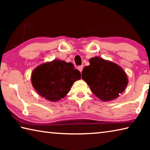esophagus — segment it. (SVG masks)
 I'll return each instance as SVG.
<instances>
[{
  "label": "esophagus",
  "instance_id": "34e87169",
  "mask_svg": "<svg viewBox=\"0 0 150 150\" xmlns=\"http://www.w3.org/2000/svg\"><path fill=\"white\" fill-rule=\"evenodd\" d=\"M83 66L82 65H81V66H79V67H77V69H78V70L81 73V72H82V70H83Z\"/></svg>",
  "mask_w": 150,
  "mask_h": 150
}]
</instances>
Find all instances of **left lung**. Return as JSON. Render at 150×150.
I'll list each match as a JSON object with an SVG mask.
<instances>
[{
    "mask_svg": "<svg viewBox=\"0 0 150 150\" xmlns=\"http://www.w3.org/2000/svg\"><path fill=\"white\" fill-rule=\"evenodd\" d=\"M90 65L82 71V79L96 97L102 101L117 98L128 83L126 72L120 65L102 57L89 59Z\"/></svg>",
    "mask_w": 150,
    "mask_h": 150,
    "instance_id": "1",
    "label": "left lung"
}]
</instances>
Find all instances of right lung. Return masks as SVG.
Instances as JSON below:
<instances>
[{"label":"right lung","instance_id":"add662e5","mask_svg":"<svg viewBox=\"0 0 150 150\" xmlns=\"http://www.w3.org/2000/svg\"><path fill=\"white\" fill-rule=\"evenodd\" d=\"M81 73L71 63L54 59L39 65L33 70L31 83L42 96L51 102H57L69 92Z\"/></svg>","mask_w":150,"mask_h":150}]
</instances>
